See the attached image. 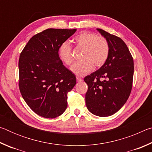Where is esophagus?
I'll use <instances>...</instances> for the list:
<instances>
[{
	"mask_svg": "<svg viewBox=\"0 0 152 152\" xmlns=\"http://www.w3.org/2000/svg\"><path fill=\"white\" fill-rule=\"evenodd\" d=\"M76 80H77V82H82V79L80 78V77L76 76Z\"/></svg>",
	"mask_w": 152,
	"mask_h": 152,
	"instance_id": "34e87169",
	"label": "esophagus"
}]
</instances>
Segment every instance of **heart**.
I'll use <instances>...</instances> for the list:
<instances>
[{
    "mask_svg": "<svg viewBox=\"0 0 152 152\" xmlns=\"http://www.w3.org/2000/svg\"><path fill=\"white\" fill-rule=\"evenodd\" d=\"M74 43L83 50L80 61H76L71 66L70 70L78 76H84L93 68L104 65L110 53L109 43L106 38L98 36L94 33L82 32L74 37ZM58 56L66 66H70L73 61L72 49L69 43L63 42L59 46Z\"/></svg>",
    "mask_w": 152,
    "mask_h": 152,
    "instance_id": "1",
    "label": "heart"
}]
</instances>
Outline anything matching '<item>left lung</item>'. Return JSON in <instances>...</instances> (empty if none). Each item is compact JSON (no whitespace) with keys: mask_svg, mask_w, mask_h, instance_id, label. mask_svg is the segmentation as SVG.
Instances as JSON below:
<instances>
[{"mask_svg":"<svg viewBox=\"0 0 152 152\" xmlns=\"http://www.w3.org/2000/svg\"><path fill=\"white\" fill-rule=\"evenodd\" d=\"M109 43L108 60L97 71L86 76L87 109L99 117L110 116L127 101L132 88L133 59L125 43L116 35L97 29Z\"/></svg>","mask_w":152,"mask_h":152,"instance_id":"left-lung-1","label":"left lung"}]
</instances>
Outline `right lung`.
<instances>
[{"label":"right lung","instance_id":"1","mask_svg":"<svg viewBox=\"0 0 152 152\" xmlns=\"http://www.w3.org/2000/svg\"><path fill=\"white\" fill-rule=\"evenodd\" d=\"M76 31L45 29L33 36L20 53V94L30 109L41 117L60 116L68 106L67 94L76 79L59 58L58 48Z\"/></svg>","mask_w":152,"mask_h":152}]
</instances>
